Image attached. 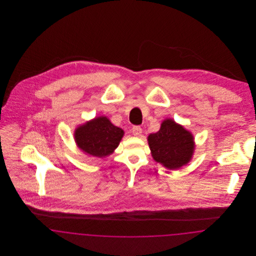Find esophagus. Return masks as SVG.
<instances>
[{"instance_id":"1","label":"esophagus","mask_w":256,"mask_h":256,"mask_svg":"<svg viewBox=\"0 0 256 256\" xmlns=\"http://www.w3.org/2000/svg\"><path fill=\"white\" fill-rule=\"evenodd\" d=\"M132 134H134V136H137V137L141 136L142 128L139 126H135L132 128Z\"/></svg>"}]
</instances>
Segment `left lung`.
Instances as JSON below:
<instances>
[{
	"label": "left lung",
	"mask_w": 256,
	"mask_h": 256,
	"mask_svg": "<svg viewBox=\"0 0 256 256\" xmlns=\"http://www.w3.org/2000/svg\"><path fill=\"white\" fill-rule=\"evenodd\" d=\"M148 142L152 158L170 170L186 165L195 150L192 134L172 119L164 120L156 134L148 136Z\"/></svg>",
	"instance_id": "obj_1"
}]
</instances>
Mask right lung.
Segmentation results:
<instances>
[{
    "mask_svg": "<svg viewBox=\"0 0 256 256\" xmlns=\"http://www.w3.org/2000/svg\"><path fill=\"white\" fill-rule=\"evenodd\" d=\"M74 136L82 152L100 158L111 154L119 146L124 130L114 126L106 117L100 116L78 126Z\"/></svg>",
    "mask_w": 256,
    "mask_h": 256,
    "instance_id": "right-lung-1",
    "label": "right lung"
}]
</instances>
